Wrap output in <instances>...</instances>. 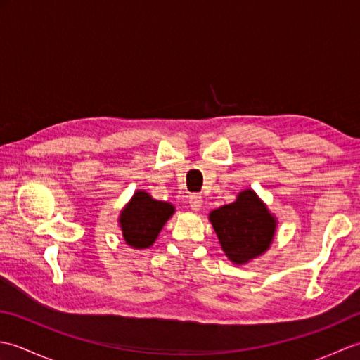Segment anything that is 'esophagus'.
Masks as SVG:
<instances>
[{
  "mask_svg": "<svg viewBox=\"0 0 360 360\" xmlns=\"http://www.w3.org/2000/svg\"><path fill=\"white\" fill-rule=\"evenodd\" d=\"M188 204H190V209H192V210H200L202 207V196L198 195V193L190 195Z\"/></svg>",
  "mask_w": 360,
  "mask_h": 360,
  "instance_id": "esophagus-1",
  "label": "esophagus"
}]
</instances>
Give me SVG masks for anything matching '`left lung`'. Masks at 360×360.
Wrapping results in <instances>:
<instances>
[{
    "instance_id": "1",
    "label": "left lung",
    "mask_w": 360,
    "mask_h": 360,
    "mask_svg": "<svg viewBox=\"0 0 360 360\" xmlns=\"http://www.w3.org/2000/svg\"><path fill=\"white\" fill-rule=\"evenodd\" d=\"M221 248L233 263L241 264L269 248L275 219L252 190H244L232 204L210 213Z\"/></svg>"
}]
</instances>
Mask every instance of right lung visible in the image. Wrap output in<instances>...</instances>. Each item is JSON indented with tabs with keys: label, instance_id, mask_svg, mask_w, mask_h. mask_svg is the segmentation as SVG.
<instances>
[{
	"label": "right lung",
	"instance_id": "obj_1",
	"mask_svg": "<svg viewBox=\"0 0 360 360\" xmlns=\"http://www.w3.org/2000/svg\"><path fill=\"white\" fill-rule=\"evenodd\" d=\"M173 212L172 204L153 200L145 192L134 193L131 202L122 210L120 215L122 233L125 241L137 249L151 246Z\"/></svg>",
	"mask_w": 360,
	"mask_h": 360
}]
</instances>
